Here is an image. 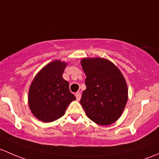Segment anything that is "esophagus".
Here are the masks:
<instances>
[{
	"label": "esophagus",
	"instance_id": "esophagus-1",
	"mask_svg": "<svg viewBox=\"0 0 159 159\" xmlns=\"http://www.w3.org/2000/svg\"><path fill=\"white\" fill-rule=\"evenodd\" d=\"M75 96H76L77 101H79L80 98H81V93H80V92H78V93H76V94H75Z\"/></svg>",
	"mask_w": 159,
	"mask_h": 159
}]
</instances>
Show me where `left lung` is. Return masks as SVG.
<instances>
[{"label":"left lung","instance_id":"8db88e82","mask_svg":"<svg viewBox=\"0 0 159 159\" xmlns=\"http://www.w3.org/2000/svg\"><path fill=\"white\" fill-rule=\"evenodd\" d=\"M86 89L80 103L86 116L99 125H109L122 116L128 100L126 81L119 69L101 57L82 59Z\"/></svg>","mask_w":159,"mask_h":159}]
</instances>
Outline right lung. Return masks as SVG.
Listing matches in <instances>:
<instances>
[{
	"mask_svg": "<svg viewBox=\"0 0 159 159\" xmlns=\"http://www.w3.org/2000/svg\"><path fill=\"white\" fill-rule=\"evenodd\" d=\"M66 62L53 60L37 73L31 83L28 104L33 115L43 122H50L65 114L70 102L76 100L69 83L63 78Z\"/></svg>",
	"mask_w": 159,
	"mask_h": 159,
	"instance_id": "obj_1",
	"label": "right lung"
}]
</instances>
